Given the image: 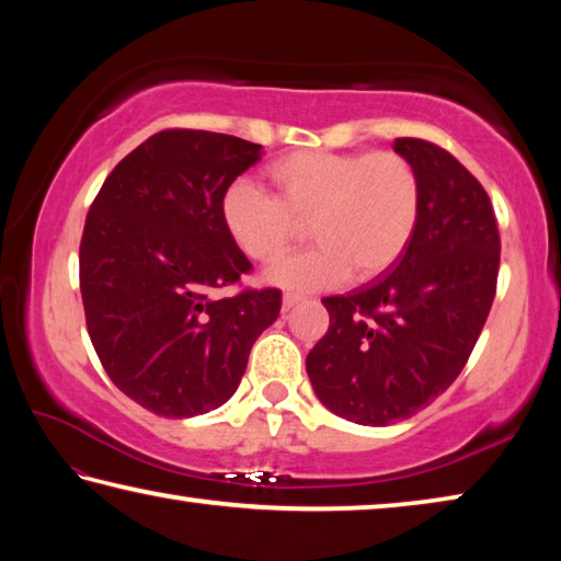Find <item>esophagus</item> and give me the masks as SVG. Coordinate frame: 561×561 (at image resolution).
Returning a JSON list of instances; mask_svg holds the SVG:
<instances>
[{
	"label": "esophagus",
	"mask_w": 561,
	"mask_h": 561,
	"mask_svg": "<svg viewBox=\"0 0 561 561\" xmlns=\"http://www.w3.org/2000/svg\"><path fill=\"white\" fill-rule=\"evenodd\" d=\"M301 301H304V297H299V294H284V299H282V311H291L294 307H299Z\"/></svg>",
	"instance_id": "34e87169"
}]
</instances>
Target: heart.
I'll return each instance as SVG.
<instances>
[{
	"label": "heart",
	"instance_id": "heart-1",
	"mask_svg": "<svg viewBox=\"0 0 561 561\" xmlns=\"http://www.w3.org/2000/svg\"><path fill=\"white\" fill-rule=\"evenodd\" d=\"M264 178L272 195L240 180L225 190L220 217L254 262L279 260L307 225L317 247L264 272L279 289H331L351 274L374 279L398 262L421 220V175L393 150H294L270 163Z\"/></svg>",
	"mask_w": 561,
	"mask_h": 561
}]
</instances>
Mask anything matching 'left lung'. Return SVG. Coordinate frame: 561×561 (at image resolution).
Masks as SVG:
<instances>
[{
  "mask_svg": "<svg viewBox=\"0 0 561 561\" xmlns=\"http://www.w3.org/2000/svg\"><path fill=\"white\" fill-rule=\"evenodd\" d=\"M393 150L421 175L413 240L383 277L321 299L329 331L307 356L319 401L376 428L423 411L460 376L500 270L495 210L470 170L421 138H396Z\"/></svg>",
  "mask_w": 561,
  "mask_h": 561,
  "instance_id": "obj_1",
  "label": "left lung"
}]
</instances>
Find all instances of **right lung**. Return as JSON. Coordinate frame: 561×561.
Returning a JSON list of instances; mask_svg holds the SVG:
<instances>
[{"label":"right lung","instance_id":"1","mask_svg":"<svg viewBox=\"0 0 561 561\" xmlns=\"http://www.w3.org/2000/svg\"><path fill=\"white\" fill-rule=\"evenodd\" d=\"M260 158L262 146L225 133L160 130L111 170L87 215L79 279L91 344L111 381L150 413L220 408L279 317V289L213 297L252 270L220 201Z\"/></svg>","mask_w":561,"mask_h":561}]
</instances>
